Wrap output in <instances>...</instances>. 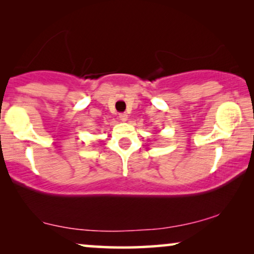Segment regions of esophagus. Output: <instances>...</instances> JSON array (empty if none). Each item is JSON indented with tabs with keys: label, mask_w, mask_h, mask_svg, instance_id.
I'll return each instance as SVG.
<instances>
[{
	"label": "esophagus",
	"mask_w": 254,
	"mask_h": 254,
	"mask_svg": "<svg viewBox=\"0 0 254 254\" xmlns=\"http://www.w3.org/2000/svg\"><path fill=\"white\" fill-rule=\"evenodd\" d=\"M119 119L121 120V121H127V119H128V116H127V113H120L119 114Z\"/></svg>",
	"instance_id": "1"
}]
</instances>
